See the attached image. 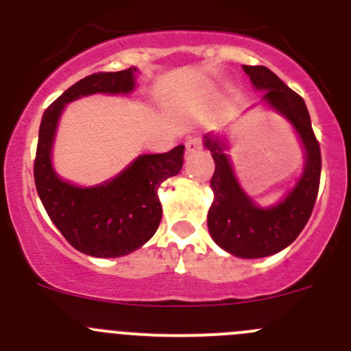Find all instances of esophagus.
<instances>
[{
	"label": "esophagus",
	"mask_w": 351,
	"mask_h": 351,
	"mask_svg": "<svg viewBox=\"0 0 351 351\" xmlns=\"http://www.w3.org/2000/svg\"><path fill=\"white\" fill-rule=\"evenodd\" d=\"M202 147V140L199 138V136H192V138L186 140L185 143V149H186V154H192L195 152V150H199Z\"/></svg>",
	"instance_id": "obj_1"
}]
</instances>
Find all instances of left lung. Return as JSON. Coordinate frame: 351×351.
Returning <instances> with one entry per match:
<instances>
[{
	"mask_svg": "<svg viewBox=\"0 0 351 351\" xmlns=\"http://www.w3.org/2000/svg\"><path fill=\"white\" fill-rule=\"evenodd\" d=\"M244 71L258 90H265L263 100L294 124L306 150V166L298 185L280 204L265 209L254 206L241 191L220 143L206 138L215 159L211 178L215 201L208 215L211 237L234 256L263 258L287 247L308 221L319 194L322 157L303 98L268 67L244 65Z\"/></svg>",
	"mask_w": 351,
	"mask_h": 351,
	"instance_id": "8db88e82",
	"label": "left lung"
}]
</instances>
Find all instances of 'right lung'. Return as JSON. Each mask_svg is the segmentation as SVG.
<instances>
[{
	"label": "right lung",
	"instance_id": "1",
	"mask_svg": "<svg viewBox=\"0 0 351 351\" xmlns=\"http://www.w3.org/2000/svg\"><path fill=\"white\" fill-rule=\"evenodd\" d=\"M135 71L95 72L77 81L45 110L39 126L34 159L39 199L69 244L90 256H124L145 244L162 216L157 189L183 166L185 147L178 145L166 154L140 156L116 178L91 189L62 182L51 169V143L65 104L91 93H128L135 86Z\"/></svg>",
	"mask_w": 351,
	"mask_h": 351
}]
</instances>
